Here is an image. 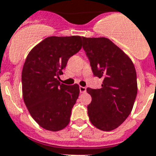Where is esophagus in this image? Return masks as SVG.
Segmentation results:
<instances>
[{"mask_svg": "<svg viewBox=\"0 0 156 156\" xmlns=\"http://www.w3.org/2000/svg\"><path fill=\"white\" fill-rule=\"evenodd\" d=\"M79 90H80V93H86V87H83V86H80L79 87Z\"/></svg>", "mask_w": 156, "mask_h": 156, "instance_id": "esophagus-1", "label": "esophagus"}]
</instances>
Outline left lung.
I'll use <instances>...</instances> for the list:
<instances>
[{
	"mask_svg": "<svg viewBox=\"0 0 156 156\" xmlns=\"http://www.w3.org/2000/svg\"><path fill=\"white\" fill-rule=\"evenodd\" d=\"M95 77L102 78L101 89L87 88L92 102L88 115L94 126L113 130L127 119L137 93L136 73L131 59L106 37H82Z\"/></svg>",
	"mask_w": 156,
	"mask_h": 156,
	"instance_id": "left-lung-1",
	"label": "left lung"
}]
</instances>
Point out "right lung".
I'll list each match as a JSON object with an SVG mask.
<instances>
[{
    "label": "right lung",
    "instance_id": "1",
    "mask_svg": "<svg viewBox=\"0 0 156 156\" xmlns=\"http://www.w3.org/2000/svg\"><path fill=\"white\" fill-rule=\"evenodd\" d=\"M82 37H48L28 54L22 71L23 97L30 115L40 126L59 131L68 125L79 96V86L59 82L72 55L82 48Z\"/></svg>",
    "mask_w": 156,
    "mask_h": 156
}]
</instances>
